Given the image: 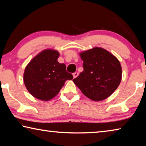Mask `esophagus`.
I'll return each instance as SVG.
<instances>
[{
  "mask_svg": "<svg viewBox=\"0 0 146 146\" xmlns=\"http://www.w3.org/2000/svg\"><path fill=\"white\" fill-rule=\"evenodd\" d=\"M73 78H76V77H77V76H78V73H77V72L74 73L73 74Z\"/></svg>",
  "mask_w": 146,
  "mask_h": 146,
  "instance_id": "obj_1",
  "label": "esophagus"
}]
</instances>
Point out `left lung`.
<instances>
[{
	"label": "left lung",
	"instance_id": "8db88e82",
	"mask_svg": "<svg viewBox=\"0 0 146 146\" xmlns=\"http://www.w3.org/2000/svg\"><path fill=\"white\" fill-rule=\"evenodd\" d=\"M84 71L73 81L90 99L101 101L117 90L122 79L117 58L106 49L95 47L80 53Z\"/></svg>",
	"mask_w": 146,
	"mask_h": 146
}]
</instances>
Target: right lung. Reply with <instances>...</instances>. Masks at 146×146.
Returning <instances> with one entry per match:
<instances>
[{"label": "right lung", "mask_w": 146, "mask_h": 146, "mask_svg": "<svg viewBox=\"0 0 146 146\" xmlns=\"http://www.w3.org/2000/svg\"><path fill=\"white\" fill-rule=\"evenodd\" d=\"M59 55L54 49H44L26 66L23 76L24 84L36 98L43 101L52 99L66 80L73 79V75L66 71L65 64L57 61Z\"/></svg>", "instance_id": "1"}]
</instances>
